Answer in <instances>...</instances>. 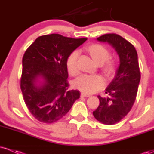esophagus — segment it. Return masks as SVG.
<instances>
[{"mask_svg":"<svg viewBox=\"0 0 154 154\" xmlns=\"http://www.w3.org/2000/svg\"><path fill=\"white\" fill-rule=\"evenodd\" d=\"M81 96H82V97H86V98H88V97H90L91 95H88V94H86V93H81Z\"/></svg>","mask_w":154,"mask_h":154,"instance_id":"1","label":"esophagus"}]
</instances>
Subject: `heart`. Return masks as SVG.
<instances>
[{
    "instance_id": "obj_1",
    "label": "heart",
    "mask_w": 154,
    "mask_h": 154,
    "mask_svg": "<svg viewBox=\"0 0 154 154\" xmlns=\"http://www.w3.org/2000/svg\"><path fill=\"white\" fill-rule=\"evenodd\" d=\"M85 50L92 59L97 64L100 65L102 72L107 77H111L116 70V62L110 57L111 54L106 48L100 44H92L86 47ZM79 52L75 51L69 56L66 61L67 70L72 76H77L79 73L77 65ZM77 89L85 93L91 94L101 89L104 85V80L99 75H82L74 82Z\"/></svg>"
}]
</instances>
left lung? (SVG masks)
I'll use <instances>...</instances> for the list:
<instances>
[{"instance_id": "1", "label": "left lung", "mask_w": 154, "mask_h": 154, "mask_svg": "<svg viewBox=\"0 0 154 154\" xmlns=\"http://www.w3.org/2000/svg\"><path fill=\"white\" fill-rule=\"evenodd\" d=\"M97 40L109 43L119 57L115 77L106 89L109 96L102 98L98 95L99 106L93 112L100 122L111 125L122 119L135 103L140 80L137 54L132 44L119 35L106 34Z\"/></svg>"}]
</instances>
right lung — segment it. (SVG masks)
Here are the masks:
<instances>
[{
  "instance_id": "add662e5",
  "label": "right lung",
  "mask_w": 154,
  "mask_h": 154,
  "mask_svg": "<svg viewBox=\"0 0 154 154\" xmlns=\"http://www.w3.org/2000/svg\"><path fill=\"white\" fill-rule=\"evenodd\" d=\"M86 40L59 34L43 35L24 53L20 87L26 107L39 122H57L79 98L78 91L69 90L66 61Z\"/></svg>"
}]
</instances>
